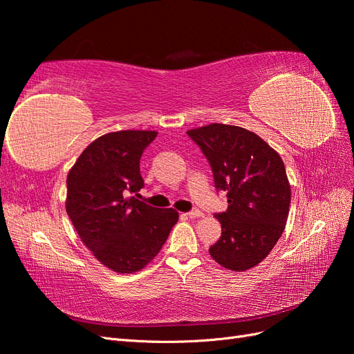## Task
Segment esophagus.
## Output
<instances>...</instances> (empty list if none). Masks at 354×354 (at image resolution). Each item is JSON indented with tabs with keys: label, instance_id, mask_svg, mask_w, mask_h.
I'll return each mask as SVG.
<instances>
[{
	"label": "esophagus",
	"instance_id": "esophagus-1",
	"mask_svg": "<svg viewBox=\"0 0 354 354\" xmlns=\"http://www.w3.org/2000/svg\"><path fill=\"white\" fill-rule=\"evenodd\" d=\"M185 216H187L189 218H198V217H202V211H199V209H192V211L186 212Z\"/></svg>",
	"mask_w": 354,
	"mask_h": 354
}]
</instances>
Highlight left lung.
<instances>
[{
  "label": "left lung",
  "instance_id": "8db88e82",
  "mask_svg": "<svg viewBox=\"0 0 354 354\" xmlns=\"http://www.w3.org/2000/svg\"><path fill=\"white\" fill-rule=\"evenodd\" d=\"M187 136L208 159L214 185L229 203L216 214L221 236L209 254L229 270H248L269 255L285 229L291 187L283 160L263 138L236 125L209 124Z\"/></svg>",
  "mask_w": 354,
  "mask_h": 354
}]
</instances>
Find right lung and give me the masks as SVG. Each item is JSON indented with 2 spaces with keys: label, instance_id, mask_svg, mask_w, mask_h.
<instances>
[{
  "label": "right lung",
  "instance_id": "obj_1",
  "mask_svg": "<svg viewBox=\"0 0 354 354\" xmlns=\"http://www.w3.org/2000/svg\"><path fill=\"white\" fill-rule=\"evenodd\" d=\"M156 131L124 130L94 140L66 178V212L81 241L102 264L133 273L153 260L178 220L130 195L145 186L140 158Z\"/></svg>",
  "mask_w": 354,
  "mask_h": 354
}]
</instances>
